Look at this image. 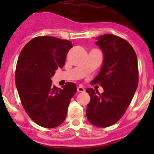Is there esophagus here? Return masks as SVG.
Wrapping results in <instances>:
<instances>
[{
    "label": "esophagus",
    "instance_id": "esophagus-1",
    "mask_svg": "<svg viewBox=\"0 0 154 154\" xmlns=\"http://www.w3.org/2000/svg\"><path fill=\"white\" fill-rule=\"evenodd\" d=\"M77 92H79V93H82V92H85V88L82 85H79V86H77Z\"/></svg>",
    "mask_w": 154,
    "mask_h": 154
}]
</instances>
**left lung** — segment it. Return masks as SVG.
<instances>
[{
  "mask_svg": "<svg viewBox=\"0 0 154 154\" xmlns=\"http://www.w3.org/2000/svg\"><path fill=\"white\" fill-rule=\"evenodd\" d=\"M95 44L104 59L92 82L100 85L104 92L86 89L90 96L86 117L92 125L105 128L118 122L129 107L138 85V64L131 45L116 35L99 36Z\"/></svg>",
  "mask_w": 154,
  "mask_h": 154,
  "instance_id": "obj_1",
  "label": "left lung"
}]
</instances>
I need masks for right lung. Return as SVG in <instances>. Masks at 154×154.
Segmentation results:
<instances>
[{"label":"right lung","instance_id":"obj_1","mask_svg":"<svg viewBox=\"0 0 154 154\" xmlns=\"http://www.w3.org/2000/svg\"><path fill=\"white\" fill-rule=\"evenodd\" d=\"M69 41L37 37L25 45L16 68V86L20 101L31 119L45 128H55L65 121L70 100L77 92L74 83L59 89L51 77L65 65Z\"/></svg>","mask_w":154,"mask_h":154}]
</instances>
